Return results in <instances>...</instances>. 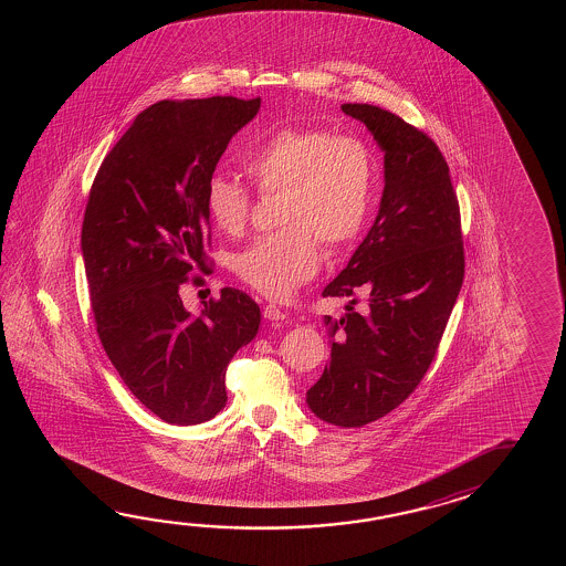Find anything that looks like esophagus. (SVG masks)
I'll return each mask as SVG.
<instances>
[{
  "label": "esophagus",
  "instance_id": "34e87169",
  "mask_svg": "<svg viewBox=\"0 0 566 566\" xmlns=\"http://www.w3.org/2000/svg\"><path fill=\"white\" fill-rule=\"evenodd\" d=\"M263 315H265V319H271V322H279V319L287 317V313L277 307L275 303H266L265 307H263Z\"/></svg>",
  "mask_w": 566,
  "mask_h": 566
}]
</instances>
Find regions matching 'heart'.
<instances>
[{
    "mask_svg": "<svg viewBox=\"0 0 566 566\" xmlns=\"http://www.w3.org/2000/svg\"><path fill=\"white\" fill-rule=\"evenodd\" d=\"M244 171L265 193H281L283 229L254 239L230 256L244 285L283 300L307 283L322 265V247L339 249L360 234L374 202L373 149L356 135L317 127L279 129L242 156ZM206 210L220 232L247 229L253 196L237 180L212 176Z\"/></svg>",
    "mask_w": 566,
    "mask_h": 566,
    "instance_id": "1",
    "label": "heart"
}]
</instances>
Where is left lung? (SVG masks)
<instances>
[{"label":"left lung","mask_w":566,"mask_h":566,"mask_svg":"<svg viewBox=\"0 0 566 566\" xmlns=\"http://www.w3.org/2000/svg\"><path fill=\"white\" fill-rule=\"evenodd\" d=\"M342 111L385 151V192L373 229L324 289V297H349L348 312L325 315L332 354L307 405L322 421L361 427L402 405L429 370L465 254L458 193L433 139L386 108L346 103Z\"/></svg>","instance_id":"obj_1"}]
</instances>
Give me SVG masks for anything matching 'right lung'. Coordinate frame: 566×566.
Returning a JSON list of instances; mask_svg holds the SVG:
<instances>
[{"instance_id":"right-lung-1","label":"right lung","mask_w":566,"mask_h":566,"mask_svg":"<svg viewBox=\"0 0 566 566\" xmlns=\"http://www.w3.org/2000/svg\"><path fill=\"white\" fill-rule=\"evenodd\" d=\"M259 107V96L159 101L108 151L88 193L81 244L96 334L133 397L171 424L224 409L227 366L261 324L241 289H222L198 315L180 297L210 259L206 184Z\"/></svg>"}]
</instances>
